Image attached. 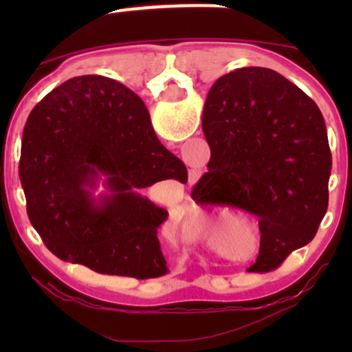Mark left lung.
<instances>
[{
	"label": "left lung",
	"mask_w": 352,
	"mask_h": 352,
	"mask_svg": "<svg viewBox=\"0 0 352 352\" xmlns=\"http://www.w3.org/2000/svg\"><path fill=\"white\" fill-rule=\"evenodd\" d=\"M203 132L211 158L192 199L257 214L261 248L248 270L273 272L312 241L328 210L331 151L321 111L278 72L245 67L211 86Z\"/></svg>",
	"instance_id": "obj_1"
}]
</instances>
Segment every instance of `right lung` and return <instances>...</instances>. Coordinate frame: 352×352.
I'll return each mask as SVG.
<instances>
[{
  "instance_id": "right-lung-1",
  "label": "right lung",
  "mask_w": 352,
  "mask_h": 352,
  "mask_svg": "<svg viewBox=\"0 0 352 352\" xmlns=\"http://www.w3.org/2000/svg\"><path fill=\"white\" fill-rule=\"evenodd\" d=\"M19 178L31 226L61 261L133 278L169 272L157 238L167 210L141 190L188 174L121 82L74 77L43 96L24 126Z\"/></svg>"
}]
</instances>
